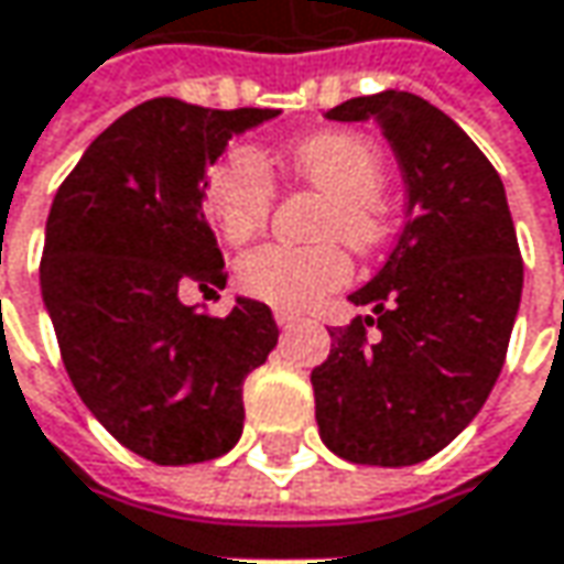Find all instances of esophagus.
<instances>
[{
	"label": "esophagus",
	"instance_id": "obj_1",
	"mask_svg": "<svg viewBox=\"0 0 564 564\" xmlns=\"http://www.w3.org/2000/svg\"><path fill=\"white\" fill-rule=\"evenodd\" d=\"M275 323H279L282 329H289V326H297V323H304V316L289 314V311H275Z\"/></svg>",
	"mask_w": 564,
	"mask_h": 564
}]
</instances>
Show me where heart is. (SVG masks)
I'll return each instance as SVG.
<instances>
[{
    "label": "heart",
    "instance_id": "obj_1",
    "mask_svg": "<svg viewBox=\"0 0 564 564\" xmlns=\"http://www.w3.org/2000/svg\"><path fill=\"white\" fill-rule=\"evenodd\" d=\"M292 172L304 185L326 194L319 231L348 238L370 250L386 238V204L379 197L386 165L377 143L355 131H323L292 150ZM275 187L263 160L250 150H235L206 175L204 206L231 245H245L270 223ZM351 279V253L341 241L314 248L263 245L238 260V285L267 304L304 311L323 294Z\"/></svg>",
    "mask_w": 564,
    "mask_h": 564
}]
</instances>
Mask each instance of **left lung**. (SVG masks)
Segmentation results:
<instances>
[{
  "label": "left lung",
  "mask_w": 564,
  "mask_h": 564,
  "mask_svg": "<svg viewBox=\"0 0 564 564\" xmlns=\"http://www.w3.org/2000/svg\"><path fill=\"white\" fill-rule=\"evenodd\" d=\"M333 121L373 119L399 156L408 223L351 294L367 316L329 329L311 373L319 440L355 465L408 467L477 417L506 364L524 263L499 172L433 102L382 90Z\"/></svg>",
  "instance_id": "obj_1"
}]
</instances>
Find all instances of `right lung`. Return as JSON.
<instances>
[{"instance_id": "obj_1", "label": "right lung", "mask_w": 564, "mask_h": 564, "mask_svg": "<svg viewBox=\"0 0 564 564\" xmlns=\"http://www.w3.org/2000/svg\"><path fill=\"white\" fill-rule=\"evenodd\" d=\"M279 109L147 99L116 119L55 191L40 260L43 304L80 401L124 448L197 465L241 440V389L279 341L272 311L182 304L187 282L226 285L204 216L206 165Z\"/></svg>"}]
</instances>
